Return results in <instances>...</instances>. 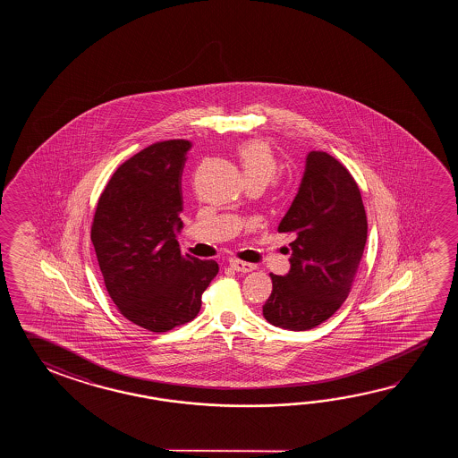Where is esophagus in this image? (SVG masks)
I'll use <instances>...</instances> for the list:
<instances>
[{
	"label": "esophagus",
	"instance_id": "obj_1",
	"mask_svg": "<svg viewBox=\"0 0 458 458\" xmlns=\"http://www.w3.org/2000/svg\"><path fill=\"white\" fill-rule=\"evenodd\" d=\"M231 267L235 272L241 273L253 272L257 268L253 263L241 262V260H231Z\"/></svg>",
	"mask_w": 458,
	"mask_h": 458
}]
</instances>
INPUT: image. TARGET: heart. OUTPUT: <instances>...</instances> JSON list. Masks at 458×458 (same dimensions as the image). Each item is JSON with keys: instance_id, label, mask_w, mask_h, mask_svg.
I'll list each match as a JSON object with an SVG mask.
<instances>
[{"instance_id": "b5f03b06", "label": "heart", "mask_w": 458, "mask_h": 458, "mask_svg": "<svg viewBox=\"0 0 458 458\" xmlns=\"http://www.w3.org/2000/svg\"><path fill=\"white\" fill-rule=\"evenodd\" d=\"M239 160L245 180H263L268 183L278 172V162L272 148L263 140H249L239 147Z\"/></svg>"}]
</instances>
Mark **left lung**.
I'll list each match as a JSON object with an SVG mask.
<instances>
[{
	"label": "left lung",
	"mask_w": 458,
	"mask_h": 458,
	"mask_svg": "<svg viewBox=\"0 0 458 458\" xmlns=\"http://www.w3.org/2000/svg\"><path fill=\"white\" fill-rule=\"evenodd\" d=\"M278 231L294 233L290 270L270 273L263 318L275 327L308 331L345 301L367 243V215L349 170L326 152H310Z\"/></svg>",
	"instance_id": "8db88e82"
}]
</instances>
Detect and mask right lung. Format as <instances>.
I'll use <instances>...</instances> for the list:
<instances>
[{
	"mask_svg": "<svg viewBox=\"0 0 458 458\" xmlns=\"http://www.w3.org/2000/svg\"><path fill=\"white\" fill-rule=\"evenodd\" d=\"M188 140H165L131 157L111 176L91 227L99 270L123 316L147 331L195 319L219 265L182 255L178 233Z\"/></svg>",
	"mask_w": 458,
	"mask_h": 458,
	"instance_id": "right-lung-1",
	"label": "right lung"
}]
</instances>
